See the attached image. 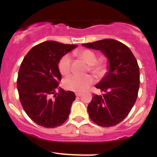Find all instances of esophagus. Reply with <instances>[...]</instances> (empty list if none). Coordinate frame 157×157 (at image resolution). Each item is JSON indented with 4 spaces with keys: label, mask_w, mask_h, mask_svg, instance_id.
Returning a JSON list of instances; mask_svg holds the SVG:
<instances>
[{
    "label": "esophagus",
    "mask_w": 157,
    "mask_h": 157,
    "mask_svg": "<svg viewBox=\"0 0 157 157\" xmlns=\"http://www.w3.org/2000/svg\"><path fill=\"white\" fill-rule=\"evenodd\" d=\"M75 95H76V96H77V97H80V96H82V93H76Z\"/></svg>",
    "instance_id": "1"
}]
</instances>
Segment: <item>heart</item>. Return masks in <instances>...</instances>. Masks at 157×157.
Instances as JSON below:
<instances>
[{
	"label": "heart",
	"instance_id": "b5f03b06",
	"mask_svg": "<svg viewBox=\"0 0 157 157\" xmlns=\"http://www.w3.org/2000/svg\"><path fill=\"white\" fill-rule=\"evenodd\" d=\"M77 56L88 64L89 69L96 76L102 75L106 71L107 64L104 59L96 61L97 56L94 52L89 49H83L77 53ZM71 61L68 55H65L61 58L58 63V71L63 76H66L71 72ZM94 82L90 75L77 76L71 75L64 81V86L67 90L74 92H84L88 90Z\"/></svg>",
	"mask_w": 157,
	"mask_h": 157
}]
</instances>
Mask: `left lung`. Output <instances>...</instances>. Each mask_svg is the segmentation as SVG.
Returning <instances> with one entry per match:
<instances>
[{
    "label": "left lung",
    "instance_id": "8db88e82",
    "mask_svg": "<svg viewBox=\"0 0 157 157\" xmlns=\"http://www.w3.org/2000/svg\"><path fill=\"white\" fill-rule=\"evenodd\" d=\"M82 45L99 50L109 61V71L96 85L103 93L93 96L87 107L89 116L102 127L116 125L128 116L137 98L140 71L137 60L128 46L114 39Z\"/></svg>",
    "mask_w": 157,
    "mask_h": 157
}]
</instances>
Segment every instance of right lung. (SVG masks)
<instances>
[{
  "instance_id": "1",
  "label": "right lung",
  "mask_w": 157,
  "mask_h": 157,
  "mask_svg": "<svg viewBox=\"0 0 157 157\" xmlns=\"http://www.w3.org/2000/svg\"><path fill=\"white\" fill-rule=\"evenodd\" d=\"M77 45L46 41L33 47L23 58L17 78L20 100L28 116L39 125L53 128L69 116L74 92L58 86L61 75L58 63ZM59 90V94L56 93ZM54 95L55 98H52Z\"/></svg>"
}]
</instances>
